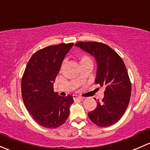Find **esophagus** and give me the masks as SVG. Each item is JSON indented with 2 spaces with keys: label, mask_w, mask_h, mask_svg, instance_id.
<instances>
[{
  "label": "esophagus",
  "mask_w": 150,
  "mask_h": 150,
  "mask_svg": "<svg viewBox=\"0 0 150 150\" xmlns=\"http://www.w3.org/2000/svg\"><path fill=\"white\" fill-rule=\"evenodd\" d=\"M73 99H83V97L81 96H78V95H73Z\"/></svg>",
  "instance_id": "obj_1"
}]
</instances>
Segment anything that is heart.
Here are the masks:
<instances>
[{"mask_svg": "<svg viewBox=\"0 0 150 150\" xmlns=\"http://www.w3.org/2000/svg\"><path fill=\"white\" fill-rule=\"evenodd\" d=\"M88 63H91L92 64L91 59L87 55H81V57H80V64L83 65V64H88ZM63 64H64V63L62 64V66Z\"/></svg>", "mask_w": 150, "mask_h": 150, "instance_id": "obj_1", "label": "heart"}]
</instances>
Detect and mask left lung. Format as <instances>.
<instances>
[{"label":"left lung","instance_id":"obj_1","mask_svg":"<svg viewBox=\"0 0 150 150\" xmlns=\"http://www.w3.org/2000/svg\"><path fill=\"white\" fill-rule=\"evenodd\" d=\"M75 46L93 56L97 62L95 83L104 88V96L88 113L93 123L107 127L117 122L129 104L131 83L121 57L107 45L98 42H78Z\"/></svg>","mask_w":150,"mask_h":150}]
</instances>
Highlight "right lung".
<instances>
[{
    "label": "right lung",
    "mask_w": 150,
    "mask_h": 150,
    "mask_svg": "<svg viewBox=\"0 0 150 150\" xmlns=\"http://www.w3.org/2000/svg\"><path fill=\"white\" fill-rule=\"evenodd\" d=\"M74 43H61L38 50L31 57L22 78L24 104L41 126L56 128L64 124L73 103L71 95L59 96L54 82L65 55Z\"/></svg>",
    "instance_id": "1"
}]
</instances>
